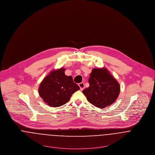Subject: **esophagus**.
<instances>
[{
  "label": "esophagus",
  "mask_w": 155,
  "mask_h": 155,
  "mask_svg": "<svg viewBox=\"0 0 155 155\" xmlns=\"http://www.w3.org/2000/svg\"><path fill=\"white\" fill-rule=\"evenodd\" d=\"M79 87H80V88H81V91H83L84 89V83H80V84H79Z\"/></svg>",
  "instance_id": "34e87169"
}]
</instances>
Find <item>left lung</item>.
I'll list each match as a JSON object with an SVG mask.
<instances>
[{"label": "left lung", "mask_w": 155, "mask_h": 155, "mask_svg": "<svg viewBox=\"0 0 155 155\" xmlns=\"http://www.w3.org/2000/svg\"><path fill=\"white\" fill-rule=\"evenodd\" d=\"M89 84L82 92L91 104L100 108L113 104L120 92V84L105 68L93 69Z\"/></svg>", "instance_id": "1"}]
</instances>
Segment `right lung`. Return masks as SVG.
Returning a JSON list of instances; mask_svg holds the SVG:
<instances>
[{"label":"right lung","instance_id":"right-lung-1","mask_svg":"<svg viewBox=\"0 0 155 155\" xmlns=\"http://www.w3.org/2000/svg\"><path fill=\"white\" fill-rule=\"evenodd\" d=\"M64 71V68L53 70L40 84L39 95L50 107L63 105L69 101L73 93L80 89L79 86L74 83L72 77L66 76Z\"/></svg>","mask_w":155,"mask_h":155}]
</instances>
